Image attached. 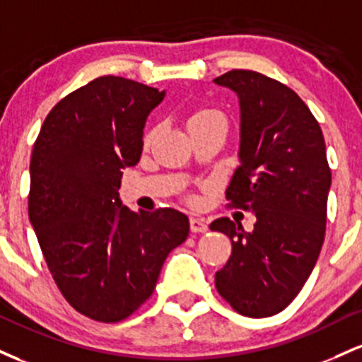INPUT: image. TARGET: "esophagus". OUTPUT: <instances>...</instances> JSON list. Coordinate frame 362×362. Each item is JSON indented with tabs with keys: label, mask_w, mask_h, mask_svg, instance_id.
Returning <instances> with one entry per match:
<instances>
[{
	"label": "esophagus",
	"mask_w": 362,
	"mask_h": 362,
	"mask_svg": "<svg viewBox=\"0 0 362 362\" xmlns=\"http://www.w3.org/2000/svg\"><path fill=\"white\" fill-rule=\"evenodd\" d=\"M189 227H192V233H206L209 230V226H206V221L202 217H192L189 218Z\"/></svg>",
	"instance_id": "obj_1"
}]
</instances>
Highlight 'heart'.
<instances>
[{"instance_id": "heart-1", "label": "heart", "mask_w": 362, "mask_h": 362, "mask_svg": "<svg viewBox=\"0 0 362 362\" xmlns=\"http://www.w3.org/2000/svg\"><path fill=\"white\" fill-rule=\"evenodd\" d=\"M215 116H221V115H218V112H215V111H210V109H202V111L193 112L192 117H189V124L198 123V121L210 119V117H215Z\"/></svg>"}]
</instances>
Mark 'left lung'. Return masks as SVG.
<instances>
[{"label":"left lung","instance_id":"1","mask_svg":"<svg viewBox=\"0 0 362 362\" xmlns=\"http://www.w3.org/2000/svg\"><path fill=\"white\" fill-rule=\"evenodd\" d=\"M239 100V168L226 197L257 217L251 233L222 217L233 255L215 287L235 311L267 318L286 310L310 279L322 251L332 173L318 121L301 97L251 70L217 76Z\"/></svg>","mask_w":362,"mask_h":362}]
</instances>
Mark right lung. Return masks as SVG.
<instances>
[{"label": "right lung", "mask_w": 362, "mask_h": 362, "mask_svg": "<svg viewBox=\"0 0 362 362\" xmlns=\"http://www.w3.org/2000/svg\"><path fill=\"white\" fill-rule=\"evenodd\" d=\"M165 90L99 76L44 119L30 159L28 218L56 286L82 315L115 323L156 289L189 221L174 209L133 212L121 203V170L144 150L147 117Z\"/></svg>", "instance_id": "right-lung-1"}]
</instances>
